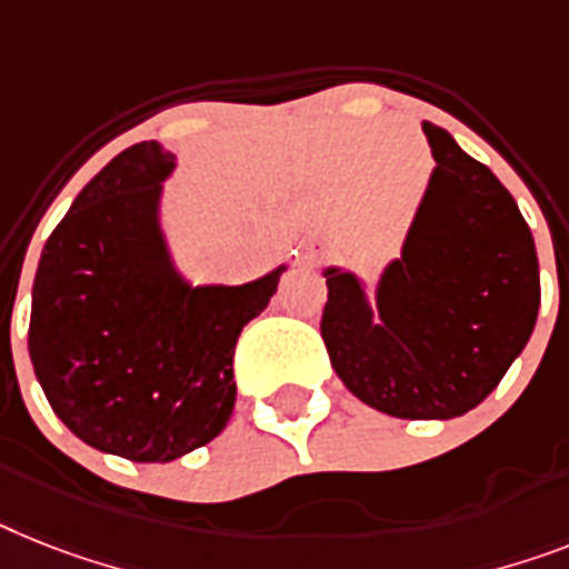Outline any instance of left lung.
<instances>
[{
	"instance_id": "left-lung-1",
	"label": "left lung",
	"mask_w": 569,
	"mask_h": 569,
	"mask_svg": "<svg viewBox=\"0 0 569 569\" xmlns=\"http://www.w3.org/2000/svg\"><path fill=\"white\" fill-rule=\"evenodd\" d=\"M433 150L401 258L369 305L363 281L328 267L322 340L351 396L396 419H457L486 401L532 337L541 276L515 197L453 136Z\"/></svg>"
}]
</instances>
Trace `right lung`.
<instances>
[{"label":"right lung","mask_w":569,"mask_h":569,"mask_svg":"<svg viewBox=\"0 0 569 569\" xmlns=\"http://www.w3.org/2000/svg\"><path fill=\"white\" fill-rule=\"evenodd\" d=\"M173 153L139 142L107 162L49 234L28 355L51 410L89 448L171 462L234 407V342L270 305L281 264L247 284H189L159 227Z\"/></svg>","instance_id":"right-lung-1"}]
</instances>
